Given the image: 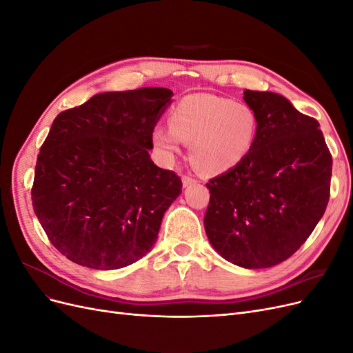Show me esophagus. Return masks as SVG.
<instances>
[{"label":"esophagus","instance_id":"obj_1","mask_svg":"<svg viewBox=\"0 0 353 353\" xmlns=\"http://www.w3.org/2000/svg\"><path fill=\"white\" fill-rule=\"evenodd\" d=\"M196 183H197V179L193 178V176H190V175H184V176H183V184H184V187H190V185H193V184H196Z\"/></svg>","mask_w":353,"mask_h":353}]
</instances>
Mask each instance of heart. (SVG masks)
<instances>
[{"instance_id": "obj_1", "label": "heart", "mask_w": 353, "mask_h": 353, "mask_svg": "<svg viewBox=\"0 0 353 353\" xmlns=\"http://www.w3.org/2000/svg\"><path fill=\"white\" fill-rule=\"evenodd\" d=\"M169 128L156 126L153 141L160 150L176 153L191 144L199 169L209 174L237 166L252 150L258 121L248 104L212 94H190L169 112Z\"/></svg>"}]
</instances>
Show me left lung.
Returning <instances> with one entry per match:
<instances>
[{
  "label": "left lung",
  "mask_w": 353,
  "mask_h": 353,
  "mask_svg": "<svg viewBox=\"0 0 353 353\" xmlns=\"http://www.w3.org/2000/svg\"><path fill=\"white\" fill-rule=\"evenodd\" d=\"M258 131L252 150L209 179L205 230L223 259L249 270L279 265L323 218L333 159L319 123L283 95L244 91Z\"/></svg>",
  "instance_id": "1"
}]
</instances>
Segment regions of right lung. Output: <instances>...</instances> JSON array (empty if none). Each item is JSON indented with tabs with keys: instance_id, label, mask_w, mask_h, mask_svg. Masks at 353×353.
<instances>
[{
	"instance_id": "add662e5",
	"label": "right lung",
	"mask_w": 353,
	"mask_h": 353,
	"mask_svg": "<svg viewBox=\"0 0 353 353\" xmlns=\"http://www.w3.org/2000/svg\"><path fill=\"white\" fill-rule=\"evenodd\" d=\"M172 95L168 88L101 92L52 122L37 159L32 206L69 261L119 270L153 248L183 188L148 154Z\"/></svg>"
}]
</instances>
